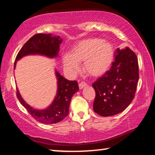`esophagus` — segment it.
<instances>
[{"mask_svg":"<svg viewBox=\"0 0 155 155\" xmlns=\"http://www.w3.org/2000/svg\"><path fill=\"white\" fill-rule=\"evenodd\" d=\"M87 85V84L85 82H84V81H82V82L78 84V87H79V89H81H81H83V87H86Z\"/></svg>","mask_w":155,"mask_h":155,"instance_id":"esophagus-1","label":"esophagus"}]
</instances>
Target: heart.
I'll use <instances>...</instances> for the list:
<instances>
[{
	"label": "heart",
	"mask_w": 155,
	"mask_h": 155,
	"mask_svg": "<svg viewBox=\"0 0 155 155\" xmlns=\"http://www.w3.org/2000/svg\"><path fill=\"white\" fill-rule=\"evenodd\" d=\"M114 59L112 44L103 39L90 38L80 41L72 50V54H65L63 63L68 72L79 70V63L84 62L83 70L91 77H100L108 71Z\"/></svg>",
	"instance_id": "b5f03b06"
}]
</instances>
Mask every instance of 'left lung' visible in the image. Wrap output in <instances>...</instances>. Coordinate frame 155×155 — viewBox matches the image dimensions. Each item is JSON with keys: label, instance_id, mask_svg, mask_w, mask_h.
I'll use <instances>...</instances> for the list:
<instances>
[{"label": "left lung", "instance_id": "1", "mask_svg": "<svg viewBox=\"0 0 155 155\" xmlns=\"http://www.w3.org/2000/svg\"><path fill=\"white\" fill-rule=\"evenodd\" d=\"M110 70L92 84L96 91L93 109L101 116L120 114L135 98L139 80L138 60L128 47L115 52Z\"/></svg>", "mask_w": 155, "mask_h": 155}]
</instances>
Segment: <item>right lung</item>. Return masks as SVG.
<instances>
[{"label":"right lung","mask_w":155,"mask_h":155,"mask_svg":"<svg viewBox=\"0 0 155 155\" xmlns=\"http://www.w3.org/2000/svg\"><path fill=\"white\" fill-rule=\"evenodd\" d=\"M61 42L62 40L59 36H52L51 34H36L31 37L18 52L14 68L16 61L28 54H40L49 57H57ZM56 77L58 89L55 98L51 106L41 111L33 109L26 103L16 88V96L20 103L34 119L44 124H56L62 121L69 114L72 97L79 90L77 81H68L58 72H56Z\"/></svg>","instance_id":"1"}]
</instances>
